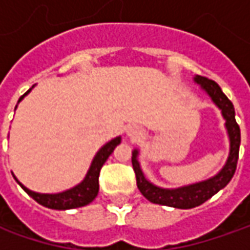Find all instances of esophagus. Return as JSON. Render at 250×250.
Masks as SVG:
<instances>
[{"label": "esophagus", "mask_w": 250, "mask_h": 250, "mask_svg": "<svg viewBox=\"0 0 250 250\" xmlns=\"http://www.w3.org/2000/svg\"><path fill=\"white\" fill-rule=\"evenodd\" d=\"M140 135H142V132H140L139 128H136V126H129V128L126 129V136L132 140L139 139Z\"/></svg>", "instance_id": "34e87169"}]
</instances>
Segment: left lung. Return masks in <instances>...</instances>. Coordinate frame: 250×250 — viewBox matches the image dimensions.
I'll return each instance as SVG.
<instances>
[{
	"label": "left lung",
	"instance_id": "8db88e82",
	"mask_svg": "<svg viewBox=\"0 0 250 250\" xmlns=\"http://www.w3.org/2000/svg\"><path fill=\"white\" fill-rule=\"evenodd\" d=\"M196 84H199L207 96L217 105V108L221 111V115L226 121V129L228 139H229V153L228 159L223 168L217 172L214 177L200 181L196 184H190L179 188H161L150 182L145 177L140 163L139 150L135 149L132 151V166L136 174V184L139 188L140 193L146 197L151 203L163 205V206L175 207V208H193L205 203L211 196H214L218 190L228 185V182L232 179L236 169L238 154H239V145H241V130L235 121V110L232 103L228 100L226 94L220 89V86L214 81L207 79L205 76L196 75L193 78Z\"/></svg>",
	"mask_w": 250,
	"mask_h": 250
}]
</instances>
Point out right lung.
I'll use <instances>...</instances> for the list:
<instances>
[{"instance_id": "1", "label": "right lung", "mask_w": 250, "mask_h": 250, "mask_svg": "<svg viewBox=\"0 0 250 250\" xmlns=\"http://www.w3.org/2000/svg\"><path fill=\"white\" fill-rule=\"evenodd\" d=\"M32 89H29V90L26 91L23 96L19 99V101L23 100L24 96H27ZM120 143L121 136H117V138L111 139L110 142H107L96 153V156L93 157L90 167L87 169V172H86V175L83 178L82 182H79L78 185H75L71 189H66L63 192H58V193H39V192L30 190L29 188L24 187L22 182L18 181V178L15 177L14 174L12 175L16 179V182L22 187L24 192L30 197H33L34 200L39 205H42V206L48 207V208H54V210H69V208L86 206V205L91 203L96 199V196H97V193H99V175H100L101 167H103V164L107 161V159L111 156V153L114 151V149Z\"/></svg>"}]
</instances>
